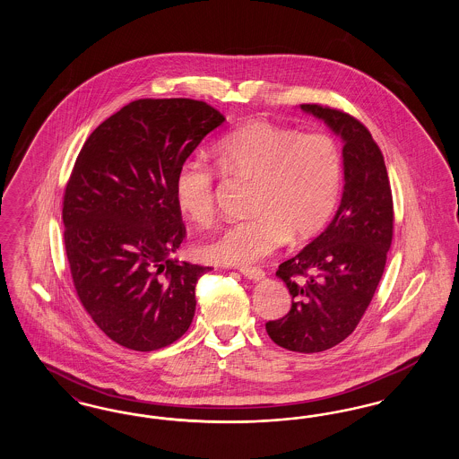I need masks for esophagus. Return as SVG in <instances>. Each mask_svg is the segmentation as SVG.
Segmentation results:
<instances>
[{
	"label": "esophagus",
	"instance_id": "34e87169",
	"mask_svg": "<svg viewBox=\"0 0 459 459\" xmlns=\"http://www.w3.org/2000/svg\"><path fill=\"white\" fill-rule=\"evenodd\" d=\"M240 273L246 277V279H249V281H262L264 279V272H263L262 268H256V266H244V268H240Z\"/></svg>",
	"mask_w": 459,
	"mask_h": 459
}]
</instances>
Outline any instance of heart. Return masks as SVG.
<instances>
[{
  "label": "heart",
  "mask_w": 459,
  "mask_h": 459,
  "mask_svg": "<svg viewBox=\"0 0 459 459\" xmlns=\"http://www.w3.org/2000/svg\"><path fill=\"white\" fill-rule=\"evenodd\" d=\"M225 175L255 180L249 219L232 221L197 247L204 262L246 264L292 240L313 238L332 217L342 184V153L325 132L253 120L223 135L213 148ZM217 174L204 161L186 160L174 178L178 212L196 223L215 213Z\"/></svg>",
  "instance_id": "obj_1"
}]
</instances>
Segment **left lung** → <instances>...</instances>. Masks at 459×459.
I'll return each mask as SVG.
<instances>
[{"label":"left lung","mask_w":459,"mask_h":459,"mask_svg":"<svg viewBox=\"0 0 459 459\" xmlns=\"http://www.w3.org/2000/svg\"><path fill=\"white\" fill-rule=\"evenodd\" d=\"M301 109L342 139L344 187L327 229L279 264L292 306L264 327L281 348L320 352L351 335L370 305L393 242V193L382 152L359 120L322 105Z\"/></svg>","instance_id":"obj_1"}]
</instances>
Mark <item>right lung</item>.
Returning <instances> with one entry per match:
<instances>
[{
    "label": "right lung",
    "mask_w": 459,
    "mask_h": 459,
    "mask_svg": "<svg viewBox=\"0 0 459 459\" xmlns=\"http://www.w3.org/2000/svg\"><path fill=\"white\" fill-rule=\"evenodd\" d=\"M225 117L187 98L137 100L84 143L64 196V242L77 296L111 341L154 351L193 322L210 266L172 258L186 238L174 178Z\"/></svg>",
    "instance_id": "add662e5"
}]
</instances>
